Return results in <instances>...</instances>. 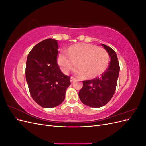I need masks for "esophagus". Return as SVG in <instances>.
I'll list each match as a JSON object with an SVG mask.
<instances>
[{
  "instance_id": "obj_1",
  "label": "esophagus",
  "mask_w": 146,
  "mask_h": 146,
  "mask_svg": "<svg viewBox=\"0 0 146 146\" xmlns=\"http://www.w3.org/2000/svg\"><path fill=\"white\" fill-rule=\"evenodd\" d=\"M70 82H73L75 80V78L73 77H70Z\"/></svg>"
}]
</instances>
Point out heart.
I'll return each mask as SVG.
<instances>
[{
  "label": "heart",
  "mask_w": 146,
  "mask_h": 146,
  "mask_svg": "<svg viewBox=\"0 0 146 146\" xmlns=\"http://www.w3.org/2000/svg\"><path fill=\"white\" fill-rule=\"evenodd\" d=\"M73 70L77 76L89 78L98 77L104 72L108 63V53L104 48L90 44L79 43L70 47L68 50H62L58 55V62L64 73Z\"/></svg>",
  "instance_id": "1"
}]
</instances>
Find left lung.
<instances>
[{
    "mask_svg": "<svg viewBox=\"0 0 146 146\" xmlns=\"http://www.w3.org/2000/svg\"><path fill=\"white\" fill-rule=\"evenodd\" d=\"M101 46L110 57V66L100 77L83 81V87L78 92L82 103L93 108L103 107L111 99L116 91L120 70L115 51L103 44H101Z\"/></svg>",
    "mask_w": 146,
    "mask_h": 146,
    "instance_id": "obj_1",
    "label": "left lung"
}]
</instances>
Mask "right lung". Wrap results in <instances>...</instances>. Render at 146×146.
Listing matches in <instances>:
<instances>
[{
	"mask_svg": "<svg viewBox=\"0 0 146 146\" xmlns=\"http://www.w3.org/2000/svg\"><path fill=\"white\" fill-rule=\"evenodd\" d=\"M58 44L46 39L35 46L28 55L25 78L31 96L43 108L55 107L65 99L70 77L61 72L56 62Z\"/></svg>",
	"mask_w": 146,
	"mask_h": 146,
	"instance_id": "1",
	"label": "right lung"
}]
</instances>
